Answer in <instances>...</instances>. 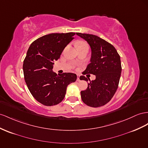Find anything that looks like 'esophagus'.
Segmentation results:
<instances>
[{
	"label": "esophagus",
	"instance_id": "1",
	"mask_svg": "<svg viewBox=\"0 0 148 148\" xmlns=\"http://www.w3.org/2000/svg\"><path fill=\"white\" fill-rule=\"evenodd\" d=\"M77 82H79L80 81V79H79V75H77Z\"/></svg>",
	"mask_w": 148,
	"mask_h": 148
}]
</instances>
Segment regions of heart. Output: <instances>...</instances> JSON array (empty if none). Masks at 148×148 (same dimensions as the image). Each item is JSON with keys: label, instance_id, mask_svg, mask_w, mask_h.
<instances>
[{"label": "heart", "instance_id": "1", "mask_svg": "<svg viewBox=\"0 0 148 148\" xmlns=\"http://www.w3.org/2000/svg\"><path fill=\"white\" fill-rule=\"evenodd\" d=\"M77 47H88L87 44L86 43L83 42H79L77 44Z\"/></svg>", "mask_w": 148, "mask_h": 148}]
</instances>
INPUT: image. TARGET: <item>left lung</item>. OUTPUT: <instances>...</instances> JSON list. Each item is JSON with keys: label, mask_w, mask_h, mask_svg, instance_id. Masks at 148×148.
Segmentation results:
<instances>
[{"label": "left lung", "mask_w": 148, "mask_h": 148, "mask_svg": "<svg viewBox=\"0 0 148 148\" xmlns=\"http://www.w3.org/2000/svg\"><path fill=\"white\" fill-rule=\"evenodd\" d=\"M85 40L91 49L90 63L82 73L95 75V80L88 83L85 91H81L82 101L91 107H99L106 105L113 98L116 91L121 73L120 57L115 48L97 35L76 33ZM81 80L88 79L84 76Z\"/></svg>", "instance_id": "obj_1"}]
</instances>
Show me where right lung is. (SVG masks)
Masks as SVG:
<instances>
[{
    "label": "right lung",
    "instance_id": "add662e5",
    "mask_svg": "<svg viewBox=\"0 0 148 148\" xmlns=\"http://www.w3.org/2000/svg\"><path fill=\"white\" fill-rule=\"evenodd\" d=\"M75 33L50 34L35 40L28 49L23 61L25 81L36 100L45 106H53L65 98L68 85L75 82L77 75L53 71L65 47L74 39Z\"/></svg>",
    "mask_w": 148,
    "mask_h": 148
}]
</instances>
